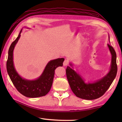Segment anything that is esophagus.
<instances>
[{"label": "esophagus", "instance_id": "obj_1", "mask_svg": "<svg viewBox=\"0 0 122 122\" xmlns=\"http://www.w3.org/2000/svg\"><path fill=\"white\" fill-rule=\"evenodd\" d=\"M68 61L67 60H65V61H64V62H63V66H67L68 65Z\"/></svg>", "mask_w": 122, "mask_h": 122}]
</instances>
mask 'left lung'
Here are the masks:
<instances>
[{"instance_id": "left-lung-1", "label": "left lung", "mask_w": 122, "mask_h": 122, "mask_svg": "<svg viewBox=\"0 0 122 122\" xmlns=\"http://www.w3.org/2000/svg\"><path fill=\"white\" fill-rule=\"evenodd\" d=\"M109 40L110 36L108 34ZM111 55L110 69L106 75L93 82H85L82 76L74 69L73 65L70 62V66L66 69V75L71 90L75 95L82 99L92 100L102 96L110 87L116 77L117 72L116 54L112 46L108 44Z\"/></svg>"}]
</instances>
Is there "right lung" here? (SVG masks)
<instances>
[{
    "instance_id": "right-lung-1",
    "label": "right lung",
    "mask_w": 122,
    "mask_h": 122,
    "mask_svg": "<svg viewBox=\"0 0 122 122\" xmlns=\"http://www.w3.org/2000/svg\"><path fill=\"white\" fill-rule=\"evenodd\" d=\"M22 28L16 39L12 43L8 53L6 63L7 73L10 79L20 93L30 98L45 96L50 91L53 84L55 69L63 66L65 59L58 58L49 61L41 75L35 80H27L20 76L14 67L13 51L21 36Z\"/></svg>"
}]
</instances>
